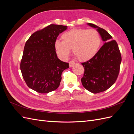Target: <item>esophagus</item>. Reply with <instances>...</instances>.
<instances>
[{"label": "esophagus", "instance_id": "esophagus-1", "mask_svg": "<svg viewBox=\"0 0 134 134\" xmlns=\"http://www.w3.org/2000/svg\"><path fill=\"white\" fill-rule=\"evenodd\" d=\"M75 64V63L74 62V61H70L69 62V66L70 67H72L74 66V65Z\"/></svg>", "mask_w": 134, "mask_h": 134}]
</instances>
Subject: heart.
<instances>
[{
	"label": "heart",
	"mask_w": 134,
	"mask_h": 134,
	"mask_svg": "<svg viewBox=\"0 0 134 134\" xmlns=\"http://www.w3.org/2000/svg\"><path fill=\"white\" fill-rule=\"evenodd\" d=\"M62 38L63 41L56 40L54 46L58 56L64 60L69 58L71 48L79 60H90L98 51L101 43L99 32L93 29H72L64 33Z\"/></svg>",
	"instance_id": "obj_1"
}]
</instances>
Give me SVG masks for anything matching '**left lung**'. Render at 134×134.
Returning <instances> with one entry per match:
<instances>
[{
    "instance_id": "left-lung-1",
    "label": "left lung",
    "mask_w": 134,
    "mask_h": 134,
    "mask_svg": "<svg viewBox=\"0 0 134 134\" xmlns=\"http://www.w3.org/2000/svg\"><path fill=\"white\" fill-rule=\"evenodd\" d=\"M87 25L96 28L104 42L94 57L82 63L84 68L81 79L83 86L96 94L106 91L115 83L119 74L121 55L117 43L106 30L94 24Z\"/></svg>"
}]
</instances>
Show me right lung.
Wrapping results in <instances>:
<instances>
[{"label":"right lung","mask_w":134,"mask_h":134,"mask_svg":"<svg viewBox=\"0 0 134 134\" xmlns=\"http://www.w3.org/2000/svg\"><path fill=\"white\" fill-rule=\"evenodd\" d=\"M67 26L50 25L36 31L27 41L21 60V70L27 86L40 93L57 89L63 71L69 63L58 59L54 43Z\"/></svg>","instance_id":"1"}]
</instances>
